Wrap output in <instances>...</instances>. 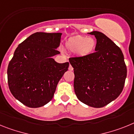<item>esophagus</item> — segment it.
<instances>
[{
    "mask_svg": "<svg viewBox=\"0 0 134 134\" xmlns=\"http://www.w3.org/2000/svg\"><path fill=\"white\" fill-rule=\"evenodd\" d=\"M73 69H74V68H73V67H72L71 65H69V71H73Z\"/></svg>",
    "mask_w": 134,
    "mask_h": 134,
    "instance_id": "1",
    "label": "esophagus"
}]
</instances>
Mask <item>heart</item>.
Listing matches in <instances>:
<instances>
[{"instance_id":"b5f03b06","label":"heart","mask_w":134,"mask_h":134,"mask_svg":"<svg viewBox=\"0 0 134 134\" xmlns=\"http://www.w3.org/2000/svg\"><path fill=\"white\" fill-rule=\"evenodd\" d=\"M96 45V40L92 37L77 36L69 40L65 48L71 53H76L80 57H85L94 52Z\"/></svg>"}]
</instances>
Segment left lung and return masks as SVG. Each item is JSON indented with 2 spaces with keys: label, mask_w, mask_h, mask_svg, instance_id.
<instances>
[{
  "label": "left lung",
  "mask_w": 134,
  "mask_h": 134,
  "mask_svg": "<svg viewBox=\"0 0 134 134\" xmlns=\"http://www.w3.org/2000/svg\"><path fill=\"white\" fill-rule=\"evenodd\" d=\"M96 52L89 56L69 59L74 67V90L84 104L101 108L121 93L127 76V67L120 48L104 34L94 31Z\"/></svg>",
  "instance_id": "1"
}]
</instances>
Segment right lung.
I'll use <instances>...</instances> for the list:
<instances>
[{
  "label": "right lung",
  "mask_w": 134,
  "mask_h": 134,
  "mask_svg": "<svg viewBox=\"0 0 134 134\" xmlns=\"http://www.w3.org/2000/svg\"><path fill=\"white\" fill-rule=\"evenodd\" d=\"M61 33L36 32L19 44L7 69L8 85L16 99L30 108L42 107L53 98L69 62L58 63Z\"/></svg>",
  "instance_id": "1"
}]
</instances>
